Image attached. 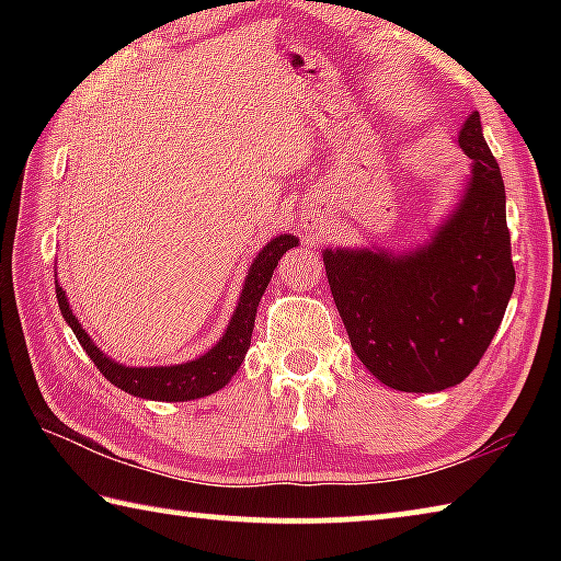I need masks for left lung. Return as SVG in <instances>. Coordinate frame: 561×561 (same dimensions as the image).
I'll use <instances>...</instances> for the list:
<instances>
[{
    "mask_svg": "<svg viewBox=\"0 0 561 561\" xmlns=\"http://www.w3.org/2000/svg\"><path fill=\"white\" fill-rule=\"evenodd\" d=\"M472 178L458 210L413 254L327 250L324 267L356 356L408 393L458 386L485 356L515 289L505 183L470 113L458 138Z\"/></svg>",
    "mask_w": 561,
    "mask_h": 561,
    "instance_id": "8db88e82",
    "label": "left lung"
}]
</instances>
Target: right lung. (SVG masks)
Returning a JSON list of instances; mask_svg holds the SVG:
<instances>
[{
  "label": "right lung",
  "mask_w": 561,
  "mask_h": 561,
  "mask_svg": "<svg viewBox=\"0 0 561 561\" xmlns=\"http://www.w3.org/2000/svg\"><path fill=\"white\" fill-rule=\"evenodd\" d=\"M297 237L294 234H279L264 247L257 254V260L252 262L250 274L244 279V289L240 304H237L234 317L227 327L225 336L207 351L205 356L190 360V364L178 366H150V368H128L116 360L108 358L103 351L93 344L91 336L83 331L79 319L73 317L66 301V294L56 282V299H59V309L66 319V324L79 339V344L87 351L89 358L96 364L99 371L108 378L113 386H118L121 391L138 398H150V401H193V398L210 396L230 381L237 368L242 366L247 348L252 341L254 329V314H257L260 299L267 284L272 279V272L282 260V254L297 247Z\"/></svg>",
  "instance_id": "obj_1"
}]
</instances>
